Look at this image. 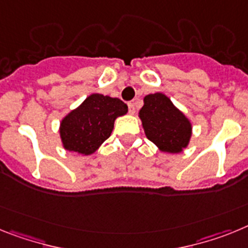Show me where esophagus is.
Wrapping results in <instances>:
<instances>
[{
    "mask_svg": "<svg viewBox=\"0 0 248 248\" xmlns=\"http://www.w3.org/2000/svg\"><path fill=\"white\" fill-rule=\"evenodd\" d=\"M128 105V111H130L131 115H133L135 113V111H136V108H135V105H133V102H128L127 103Z\"/></svg>",
    "mask_w": 248,
    "mask_h": 248,
    "instance_id": "esophagus-1",
    "label": "esophagus"
}]
</instances>
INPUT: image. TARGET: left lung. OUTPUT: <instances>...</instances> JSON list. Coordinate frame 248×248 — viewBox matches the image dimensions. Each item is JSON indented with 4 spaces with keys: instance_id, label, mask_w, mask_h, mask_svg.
Segmentation results:
<instances>
[{
    "instance_id": "left-lung-1",
    "label": "left lung",
    "mask_w": 248,
    "mask_h": 248,
    "mask_svg": "<svg viewBox=\"0 0 248 248\" xmlns=\"http://www.w3.org/2000/svg\"><path fill=\"white\" fill-rule=\"evenodd\" d=\"M140 111L145 133L161 151L177 154L188 145L191 124L163 93L146 96Z\"/></svg>"
}]
</instances>
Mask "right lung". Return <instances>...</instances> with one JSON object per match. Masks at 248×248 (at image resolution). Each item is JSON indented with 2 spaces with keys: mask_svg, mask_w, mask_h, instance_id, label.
Listing matches in <instances>:
<instances>
[{
  "mask_svg": "<svg viewBox=\"0 0 248 248\" xmlns=\"http://www.w3.org/2000/svg\"><path fill=\"white\" fill-rule=\"evenodd\" d=\"M127 111L128 107L120 98L100 93L88 96L62 120L60 135L63 147L76 154H93L111 136L116 118Z\"/></svg>",
  "mask_w": 248,
  "mask_h": 248,
  "instance_id": "right-lung-1",
  "label": "right lung"
}]
</instances>
